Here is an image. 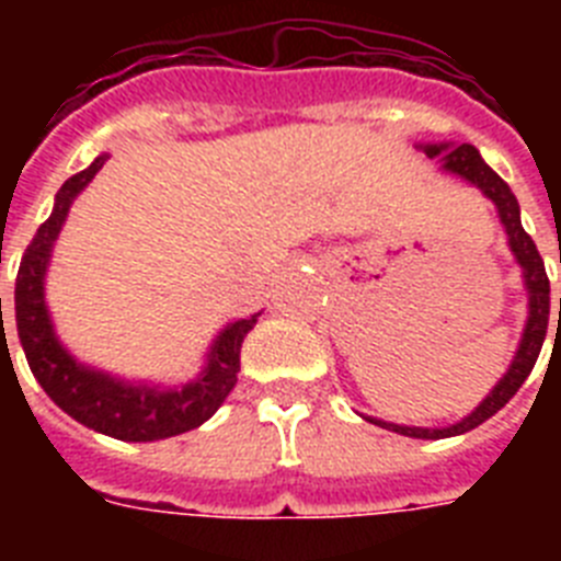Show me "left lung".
Listing matches in <instances>:
<instances>
[{
  "label": "left lung",
  "instance_id": "8db88e82",
  "mask_svg": "<svg viewBox=\"0 0 561 561\" xmlns=\"http://www.w3.org/2000/svg\"><path fill=\"white\" fill-rule=\"evenodd\" d=\"M422 151L434 160L439 157L443 162V171L448 174H457L471 186H478L480 192L486 194L489 201L495 203L497 218L504 224L506 241H510V250H513L515 262L522 264L524 273V288H527V323H524V334L518 350H515V358L510 364V369L504 373V378L492 387L486 399L480 401L478 408L471 410L469 416L454 422L448 427H410V425H396V422H383V419L364 416L367 422L378 427H387L392 434L413 436V439H445V436H460L471 427L483 425L489 416H495L497 410L504 408L506 401L513 399L518 387L527 381V375L533 373L536 360H539L541 343H545V334H548V320H550V282L548 273H545V262H541L539 250L533 244V238L524 232L522 227V209H518V201H515L513 188L506 186L504 180L497 178L495 171L489 169L483 157L478 153L474 145H419ZM561 262V259H559ZM559 325H561V299H559Z\"/></svg>",
  "mask_w": 561,
  "mask_h": 561
}]
</instances>
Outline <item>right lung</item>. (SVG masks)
<instances>
[{
    "label": "right lung",
    "mask_w": 561,
    "mask_h": 561,
    "mask_svg": "<svg viewBox=\"0 0 561 561\" xmlns=\"http://www.w3.org/2000/svg\"><path fill=\"white\" fill-rule=\"evenodd\" d=\"M107 160L110 153H101L92 160L90 169L66 180L55 194V209L46 224H39L37 236L31 238L28 250L22 253L16 290H13L16 332H20L22 352L28 358L31 373L64 413L99 434L116 436L125 443H153V439H169V436L186 434L192 427H201L224 404L238 381L241 343L259 314L229 323L211 341L203 373L194 381L171 387V390L153 387V383L125 381L116 375L87 367L69 355L64 343L57 341L55 325L48 317L46 267L51 259V247L69 215V206Z\"/></svg>",
    "instance_id": "add662e5"
}]
</instances>
